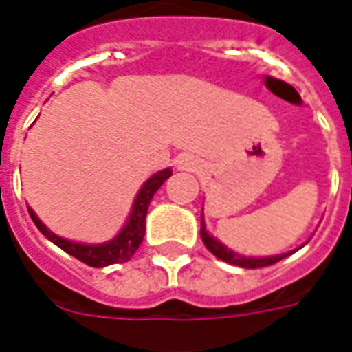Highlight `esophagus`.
<instances>
[{
    "label": "esophagus",
    "instance_id": "34e87169",
    "mask_svg": "<svg viewBox=\"0 0 352 352\" xmlns=\"http://www.w3.org/2000/svg\"><path fill=\"white\" fill-rule=\"evenodd\" d=\"M179 169H196V158L192 155H183L179 158Z\"/></svg>",
    "mask_w": 352,
    "mask_h": 352
}]
</instances>
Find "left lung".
Instances as JSON below:
<instances>
[{
    "label": "left lung",
    "instance_id": "1",
    "mask_svg": "<svg viewBox=\"0 0 352 352\" xmlns=\"http://www.w3.org/2000/svg\"><path fill=\"white\" fill-rule=\"evenodd\" d=\"M201 241L203 244L207 246L212 256H216L218 259L229 263V265H236V267H242V269H261V267H269V265H274V263L282 261L283 257L291 256V254H282V256L276 257H244L239 256L235 252H231L223 246L222 242H218L214 236H210L205 229V222H203L201 216Z\"/></svg>",
    "mask_w": 352,
    "mask_h": 352
}]
</instances>
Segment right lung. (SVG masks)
Wrapping results in <instances>:
<instances>
[{"instance_id":"obj_1","label":"right lung","mask_w":352,"mask_h":352,"mask_svg":"<svg viewBox=\"0 0 352 352\" xmlns=\"http://www.w3.org/2000/svg\"><path fill=\"white\" fill-rule=\"evenodd\" d=\"M169 175H171V169L168 168L151 177L149 181L143 184L142 190H140L136 201H134V207H132V212H130L129 222L121 229V233L113 241L104 242V244H96V246H93V244H80V242H70L67 239L54 235L50 229L38 220L37 214L33 212V209L28 207V210H30L33 223L37 226L38 231L48 241H52L56 246H59L63 252H67L69 256L76 257V259H80L85 265L95 267V269H102V267H108V265H113V263L129 261L130 257L136 254V250L140 248V244L143 241V235H145V216H147L151 199L156 194V190L162 186L164 181L169 179Z\"/></svg>"}]
</instances>
